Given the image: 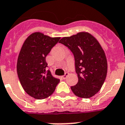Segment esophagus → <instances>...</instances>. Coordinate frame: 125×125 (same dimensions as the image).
I'll return each mask as SVG.
<instances>
[{"label":"esophagus","mask_w":125,"mask_h":125,"mask_svg":"<svg viewBox=\"0 0 125 125\" xmlns=\"http://www.w3.org/2000/svg\"><path fill=\"white\" fill-rule=\"evenodd\" d=\"M68 75H69V73H65V75H63V76H62V79H66V77H68Z\"/></svg>","instance_id":"1"}]
</instances>
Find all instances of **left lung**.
Segmentation results:
<instances>
[{"mask_svg": "<svg viewBox=\"0 0 125 125\" xmlns=\"http://www.w3.org/2000/svg\"><path fill=\"white\" fill-rule=\"evenodd\" d=\"M59 43L70 48L73 53L78 82L71 89L75 95L89 98L102 88L107 73L105 52L94 37L87 32H80L64 37Z\"/></svg>", "mask_w": 125, "mask_h": 125, "instance_id": "obj_1", "label": "left lung"}]
</instances>
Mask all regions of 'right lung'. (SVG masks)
Wrapping results in <instances>:
<instances>
[{"mask_svg":"<svg viewBox=\"0 0 125 125\" xmlns=\"http://www.w3.org/2000/svg\"><path fill=\"white\" fill-rule=\"evenodd\" d=\"M59 39L36 32L27 37L21 46L16 64L17 74L25 91L34 98L48 97L60 82L46 69V55Z\"/></svg>","mask_w":125,"mask_h":125,"instance_id":"right-lung-1","label":"right lung"}]
</instances>
